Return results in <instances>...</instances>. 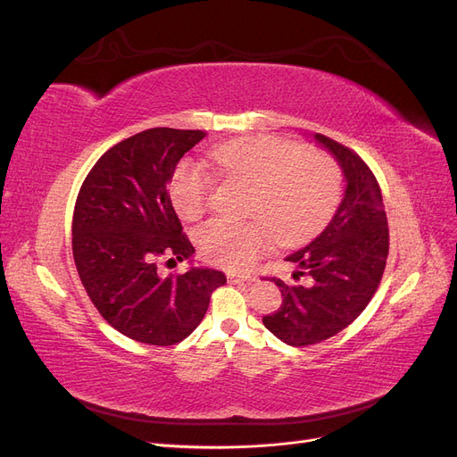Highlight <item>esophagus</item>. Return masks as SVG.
<instances>
[{
    "label": "esophagus",
    "instance_id": "obj_1",
    "mask_svg": "<svg viewBox=\"0 0 457 457\" xmlns=\"http://www.w3.org/2000/svg\"><path fill=\"white\" fill-rule=\"evenodd\" d=\"M228 282L230 284H245V286H250L252 282H253V278L252 276H228Z\"/></svg>",
    "mask_w": 457,
    "mask_h": 457
}]
</instances>
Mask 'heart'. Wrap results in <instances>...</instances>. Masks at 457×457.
I'll use <instances>...</instances> for the list:
<instances>
[{
  "label": "heart",
  "mask_w": 457,
  "mask_h": 457,
  "mask_svg": "<svg viewBox=\"0 0 457 457\" xmlns=\"http://www.w3.org/2000/svg\"><path fill=\"white\" fill-rule=\"evenodd\" d=\"M227 177L253 187L247 215L252 223L212 220L198 234L202 255L217 267L247 270L269 252L274 237L297 244L320 230L341 195L337 163L320 150H301L278 137L257 135L219 145L210 152ZM213 179L204 165L183 162L175 170L170 195L177 213L200 219L210 205Z\"/></svg>",
  "instance_id": "1"
}]
</instances>
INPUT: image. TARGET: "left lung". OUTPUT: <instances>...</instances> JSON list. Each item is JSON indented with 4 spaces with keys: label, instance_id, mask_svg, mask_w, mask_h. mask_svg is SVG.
<instances>
[{
    "label": "left lung",
    "instance_id": "left-lung-1",
    "mask_svg": "<svg viewBox=\"0 0 457 457\" xmlns=\"http://www.w3.org/2000/svg\"><path fill=\"white\" fill-rule=\"evenodd\" d=\"M334 156L345 179L341 204L318 237L287 255L294 278L307 284L286 286L282 307L262 316V324L280 341L303 347L334 337L361 314L376 294L389 253V228L381 190L362 158L320 133L311 135Z\"/></svg>",
    "mask_w": 457,
    "mask_h": 457
}]
</instances>
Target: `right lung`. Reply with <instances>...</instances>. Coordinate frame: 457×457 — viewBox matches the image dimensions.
<instances>
[{
    "instance_id": "1",
    "label": "right lung",
    "mask_w": 457,
    "mask_h": 457,
    "mask_svg": "<svg viewBox=\"0 0 457 457\" xmlns=\"http://www.w3.org/2000/svg\"><path fill=\"white\" fill-rule=\"evenodd\" d=\"M205 137L152 128L114 145L93 165L74 207L72 252L79 280L104 320L129 339L175 345L188 337L227 276L195 265L168 185L179 160ZM162 256L188 258L185 275L163 277Z\"/></svg>"
}]
</instances>
